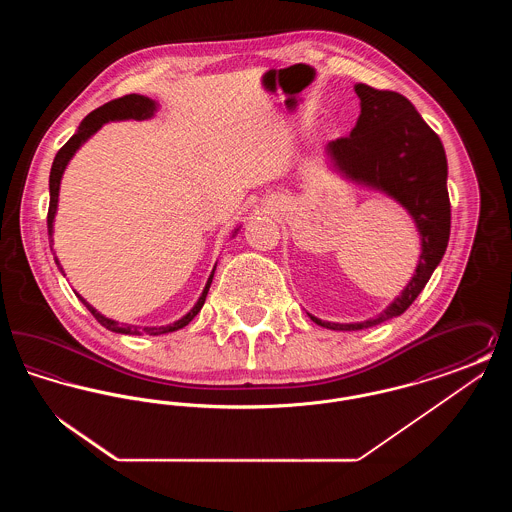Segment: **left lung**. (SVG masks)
I'll return each mask as SVG.
<instances>
[{"instance_id":"obj_1","label":"left lung","mask_w":512,"mask_h":512,"mask_svg":"<svg viewBox=\"0 0 512 512\" xmlns=\"http://www.w3.org/2000/svg\"><path fill=\"white\" fill-rule=\"evenodd\" d=\"M355 94L361 99L357 124L349 138L326 144V159L343 180L388 195L409 213L420 238V255L407 286L376 317L328 322L307 313L318 326L347 332L403 315L441 263L451 230L447 157L438 134L397 92L355 84Z\"/></svg>"}]
</instances>
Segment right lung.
Returning <instances> with one entry per match:
<instances>
[{
    "label": "right lung",
    "mask_w": 512,
    "mask_h": 512,
    "mask_svg": "<svg viewBox=\"0 0 512 512\" xmlns=\"http://www.w3.org/2000/svg\"><path fill=\"white\" fill-rule=\"evenodd\" d=\"M159 109V103L155 99L146 98V96H140V94H130V96H124V98L113 99L105 105L98 107L96 111H92L84 121L80 122L78 130L74 132L73 138L61 147L53 159V165H51V172H49V211H48V232L49 238H53V222H55V215H57V203H59V188H61V178L65 174L67 165L71 163V159L74 157V153L84 146L99 128L107 122L113 121H147V119H153L155 113ZM242 226H236L234 232H232V238L238 234ZM53 257H55V251H53ZM55 265L61 270V274L65 276V270L61 267V261L55 257ZM215 270H217V263L211 270L209 278H207V284L203 288V292L199 295V299L195 301L194 307L178 320H174L172 324L167 326H134V324H124L119 320H113V318H107L105 315H101L96 307H92L82 295L78 292L76 297L86 305V309L98 318L99 324L105 326L107 330L115 332V334H126V336H161V334H169V332H176L180 328H184L186 324H190L194 320L195 315L201 311L203 303H205V297L209 293L211 288V282H213V276H215Z\"/></svg>",
    "instance_id": "right-lung-1"
}]
</instances>
